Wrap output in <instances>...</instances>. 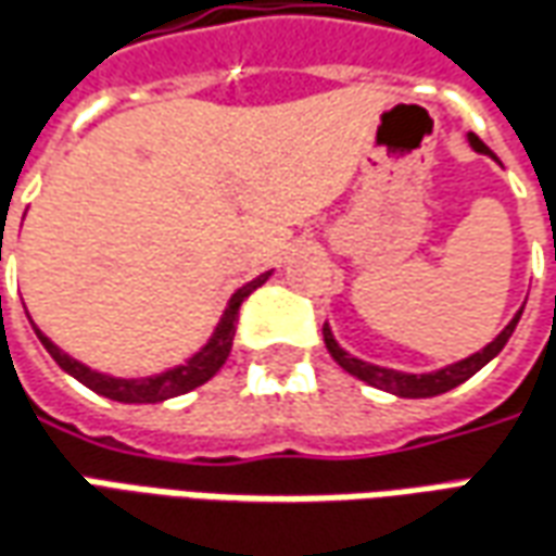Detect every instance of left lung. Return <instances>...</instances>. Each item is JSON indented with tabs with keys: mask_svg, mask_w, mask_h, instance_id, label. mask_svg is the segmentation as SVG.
Instances as JSON below:
<instances>
[{
	"mask_svg": "<svg viewBox=\"0 0 556 556\" xmlns=\"http://www.w3.org/2000/svg\"><path fill=\"white\" fill-rule=\"evenodd\" d=\"M469 147L476 150V153H484V156L496 159L484 143L469 131ZM523 306L515 313V318L508 321L503 331L496 333L491 343L479 349L476 355H469L464 361H454L448 367H442V370H433V372H400V370H388V367H376V364H367V361L355 358V355H349L345 349H340V343L333 340L331 328L325 325L321 333H325V345H328V352H331V358L343 367L345 372H352L355 379L361 382H367L372 388H382L388 394H397V397H437V394H445V391H452L457 388L460 382H467L469 376H476V372L488 364V361H494L500 352H503V345L508 343V337L515 333L518 328V318H521Z\"/></svg>",
	"mask_w": 556,
	"mask_h": 556,
	"instance_id": "obj_1",
	"label": "left lung"
}]
</instances>
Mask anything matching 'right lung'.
Instances as JSON below:
<instances>
[{"label": "right lung", "instance_id": "obj_1", "mask_svg": "<svg viewBox=\"0 0 556 556\" xmlns=\"http://www.w3.org/2000/svg\"><path fill=\"white\" fill-rule=\"evenodd\" d=\"M267 277H270V270L262 274V277H255L252 282H247V286H240V289L231 294V301L225 306L219 325L213 328L211 340L201 345L192 358L184 361V364H177V367H170V370L165 372H156V376H143V379H116V376H108V372L92 370V367L80 364V361H75L72 355H65L56 343H50L48 337L38 331L35 325L33 328L35 333H38L41 345L50 352V358L56 361L68 376H75L77 382H84L89 391H96V394H102V397L108 400H116V403H162V400L177 397V394H186V391H192V388L204 386L207 379H213V376L219 372V367L228 361L231 343H235V325H238L240 304H243L258 286H265ZM29 321H33V318H29Z\"/></svg>", "mask_w": 556, "mask_h": 556}]
</instances>
